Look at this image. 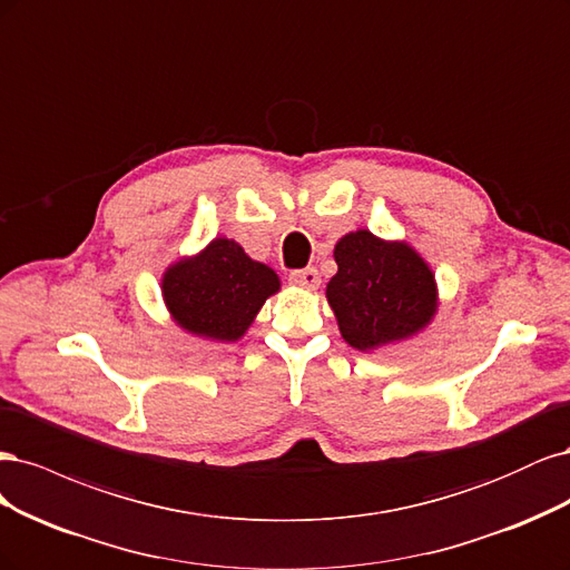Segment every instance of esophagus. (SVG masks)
Masks as SVG:
<instances>
[{
    "label": "esophagus",
    "mask_w": 570,
    "mask_h": 570,
    "mask_svg": "<svg viewBox=\"0 0 570 570\" xmlns=\"http://www.w3.org/2000/svg\"><path fill=\"white\" fill-rule=\"evenodd\" d=\"M288 279L296 284V286H303V288H317L320 286V272L315 267H305V269H293L288 274Z\"/></svg>",
    "instance_id": "obj_1"
}]
</instances>
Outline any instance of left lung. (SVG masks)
Wrapping results in <instances>:
<instances>
[{
    "label": "left lung",
    "instance_id": "obj_1",
    "mask_svg": "<svg viewBox=\"0 0 570 570\" xmlns=\"http://www.w3.org/2000/svg\"><path fill=\"white\" fill-rule=\"evenodd\" d=\"M334 258L338 272L326 284V301L357 351L410 338L435 315L433 272L407 244L360 229L341 238Z\"/></svg>",
    "mask_w": 570,
    "mask_h": 570
}]
</instances>
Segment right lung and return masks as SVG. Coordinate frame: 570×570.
<instances>
[{
    "mask_svg": "<svg viewBox=\"0 0 570 570\" xmlns=\"http://www.w3.org/2000/svg\"><path fill=\"white\" fill-rule=\"evenodd\" d=\"M279 291V277L250 261L232 238H215L196 258L163 274V298L175 322L196 336L236 341L263 303Z\"/></svg>",
    "mask_w": 570,
    "mask_h": 570,
    "instance_id": "1",
    "label": "right lung"
}]
</instances>
